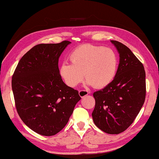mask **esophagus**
Listing matches in <instances>:
<instances>
[{
    "label": "esophagus",
    "mask_w": 159,
    "mask_h": 159,
    "mask_svg": "<svg viewBox=\"0 0 159 159\" xmlns=\"http://www.w3.org/2000/svg\"><path fill=\"white\" fill-rule=\"evenodd\" d=\"M79 95H80V98H84L85 96H86V95H88V94H89V93L88 92V91H86V90H80L79 91Z\"/></svg>",
    "instance_id": "obj_1"
}]
</instances>
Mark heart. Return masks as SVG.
<instances>
[{"label":"heart","instance_id":"obj_1","mask_svg":"<svg viewBox=\"0 0 159 159\" xmlns=\"http://www.w3.org/2000/svg\"><path fill=\"white\" fill-rule=\"evenodd\" d=\"M69 59L71 63L61 64L60 73L70 87L81 81L83 73L86 84L100 89L109 85L117 74L118 58L111 48L84 44L75 48Z\"/></svg>","mask_w":159,"mask_h":159}]
</instances>
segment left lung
I'll use <instances>...</instances> for the list:
<instances>
[{
	"label": "left lung",
	"instance_id": "obj_1",
	"mask_svg": "<svg viewBox=\"0 0 159 159\" xmlns=\"http://www.w3.org/2000/svg\"><path fill=\"white\" fill-rule=\"evenodd\" d=\"M119 54L117 74L109 85L93 93L92 113L98 128L108 134H118L130 126L143 106L146 95L145 71L129 48L111 41Z\"/></svg>",
	"mask_w": 159,
	"mask_h": 159
}]
</instances>
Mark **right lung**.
Wrapping results in <instances>:
<instances>
[{"mask_svg": "<svg viewBox=\"0 0 159 159\" xmlns=\"http://www.w3.org/2000/svg\"><path fill=\"white\" fill-rule=\"evenodd\" d=\"M70 43L36 45L21 57L12 76L18 114L41 135H55L62 130L80 99L79 92L63 82L58 67L59 58Z\"/></svg>", "mask_w": 159, "mask_h": 159, "instance_id": "1", "label": "right lung"}]
</instances>
